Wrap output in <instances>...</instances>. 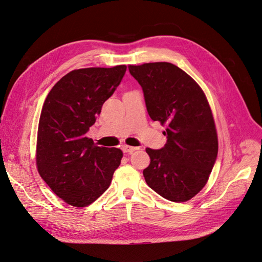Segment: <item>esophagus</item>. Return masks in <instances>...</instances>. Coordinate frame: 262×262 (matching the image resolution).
Listing matches in <instances>:
<instances>
[{
  "label": "esophagus",
  "mask_w": 262,
  "mask_h": 262,
  "mask_svg": "<svg viewBox=\"0 0 262 262\" xmlns=\"http://www.w3.org/2000/svg\"><path fill=\"white\" fill-rule=\"evenodd\" d=\"M137 149H139V147L129 146V145H123V146H122V150H123V152H124V153H128V154L134 152V150H137Z\"/></svg>",
  "instance_id": "obj_1"
}]
</instances>
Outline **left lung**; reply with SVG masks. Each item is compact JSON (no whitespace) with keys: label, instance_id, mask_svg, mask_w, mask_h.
<instances>
[{"label":"left lung","instance_id":"obj_1","mask_svg":"<svg viewBox=\"0 0 262 262\" xmlns=\"http://www.w3.org/2000/svg\"><path fill=\"white\" fill-rule=\"evenodd\" d=\"M144 94L150 119L167 124L161 149L146 148V184L172 202H185L205 186L217 157V134L201 87L168 62L129 66Z\"/></svg>","mask_w":262,"mask_h":262}]
</instances>
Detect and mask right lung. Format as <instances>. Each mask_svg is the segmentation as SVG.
I'll return each instance as SVG.
<instances>
[{
	"instance_id": "1",
	"label": "right lung",
	"mask_w": 262,
	"mask_h": 262,
	"mask_svg": "<svg viewBox=\"0 0 262 262\" xmlns=\"http://www.w3.org/2000/svg\"><path fill=\"white\" fill-rule=\"evenodd\" d=\"M125 71V66L74 70L52 87L43 102L37 137L38 172L73 207L97 200L120 165L121 149L95 145L86 133Z\"/></svg>"
}]
</instances>
